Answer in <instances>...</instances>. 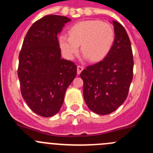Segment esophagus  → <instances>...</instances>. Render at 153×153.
I'll return each mask as SVG.
<instances>
[{"mask_svg": "<svg viewBox=\"0 0 153 153\" xmlns=\"http://www.w3.org/2000/svg\"><path fill=\"white\" fill-rule=\"evenodd\" d=\"M83 69L84 68L82 66H77V74L78 75H79V74H81V72L83 71Z\"/></svg>", "mask_w": 153, "mask_h": 153, "instance_id": "1", "label": "esophagus"}]
</instances>
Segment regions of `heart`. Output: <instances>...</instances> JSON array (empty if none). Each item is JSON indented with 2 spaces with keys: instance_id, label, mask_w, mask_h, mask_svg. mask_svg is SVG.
Instances as JSON below:
<instances>
[{
  "instance_id": "b5f03b06",
  "label": "heart",
  "mask_w": 153,
  "mask_h": 153,
  "mask_svg": "<svg viewBox=\"0 0 153 153\" xmlns=\"http://www.w3.org/2000/svg\"><path fill=\"white\" fill-rule=\"evenodd\" d=\"M69 34L59 37L60 48L64 56L73 59L81 45L83 58L93 61H100L108 54L115 38L111 25L100 20L78 22L71 28Z\"/></svg>"
}]
</instances>
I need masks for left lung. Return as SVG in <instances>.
<instances>
[{
    "instance_id": "left-lung-1",
    "label": "left lung",
    "mask_w": 153,
    "mask_h": 153,
    "mask_svg": "<svg viewBox=\"0 0 153 153\" xmlns=\"http://www.w3.org/2000/svg\"><path fill=\"white\" fill-rule=\"evenodd\" d=\"M112 23L115 38L108 54L80 74L85 102L92 111L101 115L111 114L124 103L133 79L131 41L122 25L114 20Z\"/></svg>"
}]
</instances>
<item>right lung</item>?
<instances>
[{"label": "right lung", "instance_id": "obj_1", "mask_svg": "<svg viewBox=\"0 0 153 153\" xmlns=\"http://www.w3.org/2000/svg\"><path fill=\"white\" fill-rule=\"evenodd\" d=\"M67 16L47 15L29 28L19 56L21 94L31 110L42 117L59 111L68 86L76 75L74 62L61 58L57 36Z\"/></svg>", "mask_w": 153, "mask_h": 153}]
</instances>
